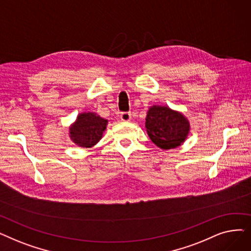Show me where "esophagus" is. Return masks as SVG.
<instances>
[{
    "instance_id": "esophagus-1",
    "label": "esophagus",
    "mask_w": 251,
    "mask_h": 251,
    "mask_svg": "<svg viewBox=\"0 0 251 251\" xmlns=\"http://www.w3.org/2000/svg\"><path fill=\"white\" fill-rule=\"evenodd\" d=\"M120 118H121L122 121L128 122V121L131 120V114L129 112H123V113H121Z\"/></svg>"
}]
</instances>
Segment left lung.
Listing matches in <instances>:
<instances>
[{
	"instance_id": "8db88e82",
	"label": "left lung",
	"mask_w": 251,
	"mask_h": 251,
	"mask_svg": "<svg viewBox=\"0 0 251 251\" xmlns=\"http://www.w3.org/2000/svg\"><path fill=\"white\" fill-rule=\"evenodd\" d=\"M147 132L151 141L163 150L179 147L188 136L190 124L182 113L165 105H152L146 118Z\"/></svg>"
}]
</instances>
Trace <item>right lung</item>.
<instances>
[{"instance_id": "right-lung-1", "label": "right lung", "mask_w": 251, "mask_h": 251, "mask_svg": "<svg viewBox=\"0 0 251 251\" xmlns=\"http://www.w3.org/2000/svg\"><path fill=\"white\" fill-rule=\"evenodd\" d=\"M107 125L108 120L96 113H81L69 127V136L78 147L92 148L101 139Z\"/></svg>"}]
</instances>
